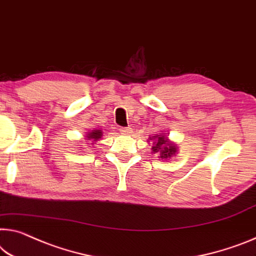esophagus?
I'll return each instance as SVG.
<instances>
[{
  "label": "esophagus",
  "instance_id": "34e87169",
  "mask_svg": "<svg viewBox=\"0 0 256 256\" xmlns=\"http://www.w3.org/2000/svg\"><path fill=\"white\" fill-rule=\"evenodd\" d=\"M119 130H120L121 134H122V135H129V134H132V128L130 127H121Z\"/></svg>",
  "mask_w": 256,
  "mask_h": 256
}]
</instances>
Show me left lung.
<instances>
[{
    "label": "left lung",
    "instance_id": "obj_1",
    "mask_svg": "<svg viewBox=\"0 0 256 256\" xmlns=\"http://www.w3.org/2000/svg\"><path fill=\"white\" fill-rule=\"evenodd\" d=\"M153 146L152 152L153 153H159L160 158H172V156H175L176 151V145L168 140V137H166L164 135H156L153 136Z\"/></svg>",
    "mask_w": 256,
    "mask_h": 256
}]
</instances>
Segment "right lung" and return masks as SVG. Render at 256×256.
I'll return each instance as SVG.
<instances>
[{"label":"right lung","mask_w":256,"mask_h":256,"mask_svg":"<svg viewBox=\"0 0 256 256\" xmlns=\"http://www.w3.org/2000/svg\"><path fill=\"white\" fill-rule=\"evenodd\" d=\"M102 135H103V132H102V130L100 129H95V130H92V132H90L89 134H87V138L89 140H98L102 137Z\"/></svg>","instance_id":"obj_1"}]
</instances>
